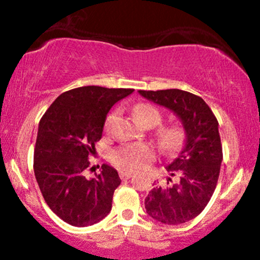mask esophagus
Returning <instances> with one entry per match:
<instances>
[{"label":"esophagus","instance_id":"34e87169","mask_svg":"<svg viewBox=\"0 0 260 260\" xmlns=\"http://www.w3.org/2000/svg\"><path fill=\"white\" fill-rule=\"evenodd\" d=\"M119 177H120V179H131V177H132V172L120 171L119 172Z\"/></svg>","mask_w":260,"mask_h":260}]
</instances>
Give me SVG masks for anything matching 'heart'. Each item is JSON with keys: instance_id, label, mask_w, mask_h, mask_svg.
Masks as SVG:
<instances>
[{"instance_id": "heart-1", "label": "heart", "mask_w": 260, "mask_h": 260, "mask_svg": "<svg viewBox=\"0 0 260 260\" xmlns=\"http://www.w3.org/2000/svg\"><path fill=\"white\" fill-rule=\"evenodd\" d=\"M133 114L140 124L149 123L154 127L161 122V114L151 104L140 103L133 108ZM117 112L108 115L106 120V129H111ZM158 143L164 151L174 152L179 149L183 142V131L179 125L164 127L158 131ZM154 158V151L151 146L145 143H133V145L123 146L115 149L112 153V161L117 167L124 171H137L146 167Z\"/></svg>"}]
</instances>
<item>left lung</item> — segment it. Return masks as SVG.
Masks as SVG:
<instances>
[{
	"label": "left lung",
	"instance_id": "8db88e82",
	"mask_svg": "<svg viewBox=\"0 0 260 260\" xmlns=\"http://www.w3.org/2000/svg\"><path fill=\"white\" fill-rule=\"evenodd\" d=\"M138 93L174 112L185 131L182 149L166 166L167 186L156 185L145 199L147 214L154 220L182 224L205 209L216 187L222 161L219 123L205 101L188 91L166 89Z\"/></svg>",
	"mask_w": 260,
	"mask_h": 260
}]
</instances>
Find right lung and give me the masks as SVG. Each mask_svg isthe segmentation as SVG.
<instances>
[{
    "label": "right lung",
    "mask_w": 260,
    "mask_h": 260,
    "mask_svg": "<svg viewBox=\"0 0 260 260\" xmlns=\"http://www.w3.org/2000/svg\"><path fill=\"white\" fill-rule=\"evenodd\" d=\"M133 89L80 86L60 94L39 123L34 171L46 204L73 226L96 224L112 210L120 185L117 170L102 165L95 179H86L88 157L103 135L108 112Z\"/></svg>",
    "instance_id": "right-lung-1"
}]
</instances>
